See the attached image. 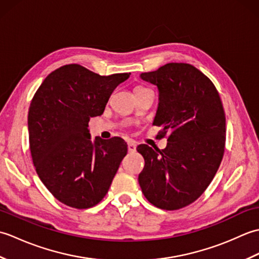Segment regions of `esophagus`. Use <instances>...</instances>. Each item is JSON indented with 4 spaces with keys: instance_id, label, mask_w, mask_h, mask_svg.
Masks as SVG:
<instances>
[{
    "instance_id": "obj_1",
    "label": "esophagus",
    "mask_w": 259,
    "mask_h": 259,
    "mask_svg": "<svg viewBox=\"0 0 259 259\" xmlns=\"http://www.w3.org/2000/svg\"><path fill=\"white\" fill-rule=\"evenodd\" d=\"M128 150L129 152H136L137 150V146L134 141H129L128 142Z\"/></svg>"
}]
</instances>
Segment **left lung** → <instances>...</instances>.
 Here are the masks:
<instances>
[{"label":"left lung","instance_id":"8db88e82","mask_svg":"<svg viewBox=\"0 0 259 259\" xmlns=\"http://www.w3.org/2000/svg\"><path fill=\"white\" fill-rule=\"evenodd\" d=\"M140 78L157 85L155 125L170 133L167 147L139 145L145 159L139 185L152 205L177 210L201 196L221 166L226 141V118L218 91L188 63H168Z\"/></svg>","mask_w":259,"mask_h":259}]
</instances>
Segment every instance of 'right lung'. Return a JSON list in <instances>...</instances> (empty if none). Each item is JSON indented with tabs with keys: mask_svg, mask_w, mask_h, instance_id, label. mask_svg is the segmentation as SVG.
<instances>
[{
	"mask_svg": "<svg viewBox=\"0 0 259 259\" xmlns=\"http://www.w3.org/2000/svg\"><path fill=\"white\" fill-rule=\"evenodd\" d=\"M129 76L68 64L49 74L33 97L27 115L32 160L64 205L87 209L107 195L128 146L119 137L92 141L88 123L103 113L113 90Z\"/></svg>",
	"mask_w": 259,
	"mask_h": 259,
	"instance_id": "1",
	"label": "right lung"
}]
</instances>
